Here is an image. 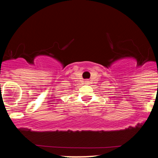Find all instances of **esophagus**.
Here are the masks:
<instances>
[{"instance_id": "esophagus-1", "label": "esophagus", "mask_w": 158, "mask_h": 158, "mask_svg": "<svg viewBox=\"0 0 158 158\" xmlns=\"http://www.w3.org/2000/svg\"><path fill=\"white\" fill-rule=\"evenodd\" d=\"M85 84H86V85L90 84V81L88 80V79H85Z\"/></svg>"}]
</instances>
